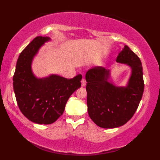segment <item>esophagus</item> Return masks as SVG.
<instances>
[{
    "label": "esophagus",
    "instance_id": "34e87169",
    "mask_svg": "<svg viewBox=\"0 0 160 160\" xmlns=\"http://www.w3.org/2000/svg\"><path fill=\"white\" fill-rule=\"evenodd\" d=\"M86 81L84 79H83L82 80H81V86L85 87L86 86Z\"/></svg>",
    "mask_w": 160,
    "mask_h": 160
}]
</instances>
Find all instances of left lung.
Returning <instances> with one entry per match:
<instances>
[{
	"mask_svg": "<svg viewBox=\"0 0 160 160\" xmlns=\"http://www.w3.org/2000/svg\"><path fill=\"white\" fill-rule=\"evenodd\" d=\"M116 61L131 67L126 87H116L109 83L110 72L102 66L90 69L86 74L88 115L96 125L103 128H117L128 122L144 92L142 65L138 55L125 45Z\"/></svg>",
	"mask_w": 160,
	"mask_h": 160,
	"instance_id": "obj_1",
	"label": "left lung"
}]
</instances>
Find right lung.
Here are the masks:
<instances>
[{"instance_id": "obj_1", "label": "right lung", "mask_w": 160, "mask_h": 160, "mask_svg": "<svg viewBox=\"0 0 160 160\" xmlns=\"http://www.w3.org/2000/svg\"><path fill=\"white\" fill-rule=\"evenodd\" d=\"M47 37H37L22 50L16 63L13 87L19 109L34 123L50 124L63 115L66 104L74 91L81 87L82 76L72 79L51 75L45 79L36 78L31 70L34 55Z\"/></svg>"}]
</instances>
